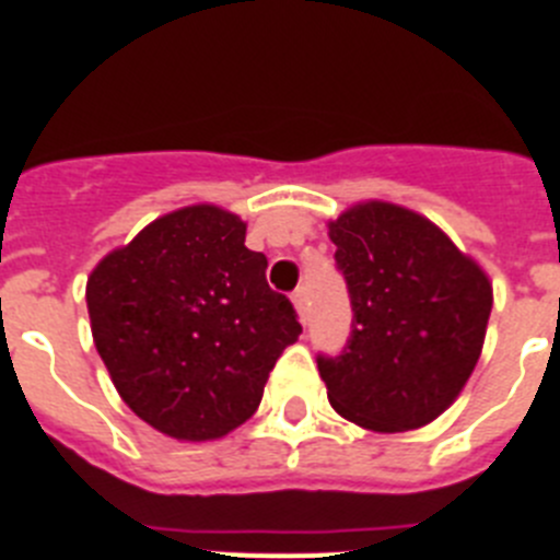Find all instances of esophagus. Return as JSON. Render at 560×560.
Here are the masks:
<instances>
[{
	"label": "esophagus",
	"mask_w": 560,
	"mask_h": 560,
	"mask_svg": "<svg viewBox=\"0 0 560 560\" xmlns=\"http://www.w3.org/2000/svg\"><path fill=\"white\" fill-rule=\"evenodd\" d=\"M291 300H294V308H296V314H300V319L305 323V311H308V291L296 289L294 294H291Z\"/></svg>",
	"instance_id": "esophagus-1"
}]
</instances>
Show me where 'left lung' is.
Returning a JSON list of instances; mask_svg holds the SVG:
<instances>
[{
    "mask_svg": "<svg viewBox=\"0 0 560 560\" xmlns=\"http://www.w3.org/2000/svg\"><path fill=\"white\" fill-rule=\"evenodd\" d=\"M328 230L353 308L341 353L316 355L330 407L373 432L427 427L477 368L488 275L407 207L364 201Z\"/></svg>",
    "mask_w": 560,
    "mask_h": 560,
    "instance_id": "8db88e82",
    "label": "left lung"
}]
</instances>
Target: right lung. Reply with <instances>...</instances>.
<instances>
[{
  "instance_id": "1",
  "label": "right lung",
  "mask_w": 560,
  "mask_h": 560,
  "mask_svg": "<svg viewBox=\"0 0 560 560\" xmlns=\"http://www.w3.org/2000/svg\"><path fill=\"white\" fill-rule=\"evenodd\" d=\"M246 224L212 205L148 224L89 275L95 348L114 387L148 427L219 440L255 415L275 361L303 334Z\"/></svg>"
}]
</instances>
